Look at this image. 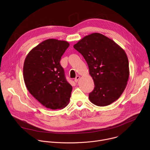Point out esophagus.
<instances>
[{
	"label": "esophagus",
	"mask_w": 150,
	"mask_h": 150,
	"mask_svg": "<svg viewBox=\"0 0 150 150\" xmlns=\"http://www.w3.org/2000/svg\"><path fill=\"white\" fill-rule=\"evenodd\" d=\"M79 78H80V76H76V78H75V82H77L78 81V80L79 79Z\"/></svg>",
	"instance_id": "obj_1"
}]
</instances>
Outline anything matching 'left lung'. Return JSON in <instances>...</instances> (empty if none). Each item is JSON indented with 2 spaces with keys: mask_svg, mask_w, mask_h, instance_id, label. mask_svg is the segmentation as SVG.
<instances>
[{
  "mask_svg": "<svg viewBox=\"0 0 150 150\" xmlns=\"http://www.w3.org/2000/svg\"><path fill=\"white\" fill-rule=\"evenodd\" d=\"M86 60L94 82L89 99L98 106L110 105L124 91L129 79V62L125 50L112 39L95 33L74 46Z\"/></svg>",
  "mask_w": 150,
  "mask_h": 150,
  "instance_id": "left-lung-1",
  "label": "left lung"
}]
</instances>
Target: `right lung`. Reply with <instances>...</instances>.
Returning a JSON list of instances; mask_svg holds the SVG:
<instances>
[{"mask_svg": "<svg viewBox=\"0 0 150 150\" xmlns=\"http://www.w3.org/2000/svg\"><path fill=\"white\" fill-rule=\"evenodd\" d=\"M69 46L66 41L47 39L34 47L25 57L23 76L26 87L47 109H62L69 103L72 87L60 63Z\"/></svg>", "mask_w": 150, "mask_h": 150, "instance_id": "right-lung-1", "label": "right lung"}]
</instances>
